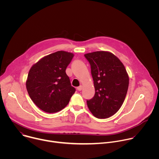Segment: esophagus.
I'll return each mask as SVG.
<instances>
[{
  "label": "esophagus",
  "instance_id": "1",
  "mask_svg": "<svg viewBox=\"0 0 159 159\" xmlns=\"http://www.w3.org/2000/svg\"><path fill=\"white\" fill-rule=\"evenodd\" d=\"M82 85H80L79 87H77V90L79 91H80V90H82Z\"/></svg>",
  "mask_w": 159,
  "mask_h": 159
}]
</instances>
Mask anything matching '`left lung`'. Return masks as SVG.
<instances>
[{"instance_id": "left-lung-1", "label": "left lung", "mask_w": 159, "mask_h": 159, "mask_svg": "<svg viewBox=\"0 0 159 159\" xmlns=\"http://www.w3.org/2000/svg\"><path fill=\"white\" fill-rule=\"evenodd\" d=\"M84 56L90 65L95 88L94 96L87 100V106L96 118H109L120 109L127 94L129 77L125 67L108 52H94Z\"/></svg>"}]
</instances>
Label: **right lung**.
<instances>
[{
    "instance_id": "1",
    "label": "right lung",
    "mask_w": 159,
    "mask_h": 159,
    "mask_svg": "<svg viewBox=\"0 0 159 159\" xmlns=\"http://www.w3.org/2000/svg\"><path fill=\"white\" fill-rule=\"evenodd\" d=\"M74 55L58 51L44 57L30 69L26 89L33 102L44 112L61 111L69 104L75 89L65 72Z\"/></svg>"
}]
</instances>
